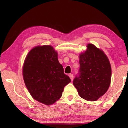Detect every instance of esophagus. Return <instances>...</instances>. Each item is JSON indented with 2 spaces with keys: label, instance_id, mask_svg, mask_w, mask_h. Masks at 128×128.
<instances>
[{
  "label": "esophagus",
  "instance_id": "34e87169",
  "mask_svg": "<svg viewBox=\"0 0 128 128\" xmlns=\"http://www.w3.org/2000/svg\"><path fill=\"white\" fill-rule=\"evenodd\" d=\"M69 77L70 78V79H71V80L72 81V80H73V74H69Z\"/></svg>",
  "mask_w": 128,
  "mask_h": 128
}]
</instances>
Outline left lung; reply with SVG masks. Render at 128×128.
Listing matches in <instances>:
<instances>
[{
	"label": "left lung",
	"instance_id": "8db88e82",
	"mask_svg": "<svg viewBox=\"0 0 128 128\" xmlns=\"http://www.w3.org/2000/svg\"><path fill=\"white\" fill-rule=\"evenodd\" d=\"M80 69L73 80L80 96L87 100H96L109 88L111 66L104 52L92 44L80 55Z\"/></svg>",
	"mask_w": 128,
	"mask_h": 128
}]
</instances>
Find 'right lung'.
Wrapping results in <instances>:
<instances>
[{
  "label": "right lung",
  "instance_id": "right-lung-1",
  "mask_svg": "<svg viewBox=\"0 0 128 128\" xmlns=\"http://www.w3.org/2000/svg\"><path fill=\"white\" fill-rule=\"evenodd\" d=\"M23 76L32 97L46 105L59 100L64 87L71 82L51 46H37L30 51L24 62Z\"/></svg>",
  "mask_w": 128,
  "mask_h": 128
}]
</instances>
